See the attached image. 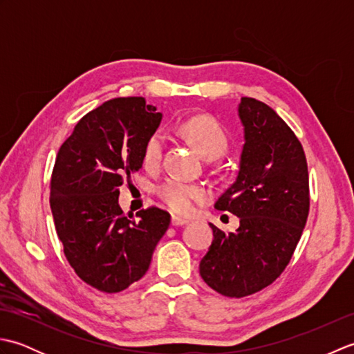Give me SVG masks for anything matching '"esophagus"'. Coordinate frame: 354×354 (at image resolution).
Wrapping results in <instances>:
<instances>
[{
	"label": "esophagus",
	"mask_w": 354,
	"mask_h": 354,
	"mask_svg": "<svg viewBox=\"0 0 354 354\" xmlns=\"http://www.w3.org/2000/svg\"><path fill=\"white\" fill-rule=\"evenodd\" d=\"M189 223V221L184 219V217H179V216H171V225L173 227H183V225Z\"/></svg>",
	"instance_id": "esophagus-1"
}]
</instances>
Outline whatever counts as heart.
Listing matches in <instances>:
<instances>
[{"label": "heart", "instance_id": "b5f03b06", "mask_svg": "<svg viewBox=\"0 0 354 354\" xmlns=\"http://www.w3.org/2000/svg\"><path fill=\"white\" fill-rule=\"evenodd\" d=\"M181 131L192 140L199 152L208 160L221 156L228 147V135L222 124L209 115H194L181 124ZM165 145V133L158 129L147 137L142 147V161L147 167L160 164ZM155 193L175 213L189 214L198 202L205 201L208 193L198 184L185 183L178 178H167L156 185Z\"/></svg>", "mask_w": 354, "mask_h": 354}]
</instances>
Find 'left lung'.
Here are the masks:
<instances>
[{
	"label": "left lung",
	"instance_id": "8db88e82",
	"mask_svg": "<svg viewBox=\"0 0 354 354\" xmlns=\"http://www.w3.org/2000/svg\"><path fill=\"white\" fill-rule=\"evenodd\" d=\"M245 127L240 167L214 207L240 217L234 232L214 227L199 272L223 297L242 298L283 274L301 239L310 207L309 171L301 142L266 103L242 97Z\"/></svg>",
	"mask_w": 354,
	"mask_h": 354
}]
</instances>
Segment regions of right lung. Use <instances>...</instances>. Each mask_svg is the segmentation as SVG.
Here are the masks:
<instances>
[{
    "label": "right lung",
    "instance_id": "obj_1",
    "mask_svg": "<svg viewBox=\"0 0 354 354\" xmlns=\"http://www.w3.org/2000/svg\"><path fill=\"white\" fill-rule=\"evenodd\" d=\"M161 118L142 97L108 100L79 120L56 155L50 207L57 237L74 272L100 292L138 281L170 225L158 207L135 221L118 205L120 185L142 167V147Z\"/></svg>",
    "mask_w": 354,
    "mask_h": 354
}]
</instances>
